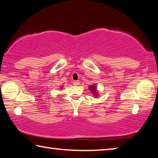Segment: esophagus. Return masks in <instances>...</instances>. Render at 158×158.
I'll return each mask as SVG.
<instances>
[{
    "label": "esophagus",
    "mask_w": 158,
    "mask_h": 158,
    "mask_svg": "<svg viewBox=\"0 0 158 158\" xmlns=\"http://www.w3.org/2000/svg\"><path fill=\"white\" fill-rule=\"evenodd\" d=\"M74 84L76 85H79V81H74Z\"/></svg>",
    "instance_id": "1"
}]
</instances>
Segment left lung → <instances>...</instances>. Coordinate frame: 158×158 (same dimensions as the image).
Here are the masks:
<instances>
[{
	"instance_id": "8db88e82",
	"label": "left lung",
	"mask_w": 158,
	"mask_h": 158,
	"mask_svg": "<svg viewBox=\"0 0 158 158\" xmlns=\"http://www.w3.org/2000/svg\"><path fill=\"white\" fill-rule=\"evenodd\" d=\"M89 89L91 91V93L93 94V95L97 97L98 96V91L97 90V86L95 85H91L89 86Z\"/></svg>"
}]
</instances>
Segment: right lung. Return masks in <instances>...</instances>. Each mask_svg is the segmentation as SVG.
I'll list each match as a JSON object with an SVG mask.
<instances>
[{"label": "right lung", "instance_id": "right-lung-1", "mask_svg": "<svg viewBox=\"0 0 158 158\" xmlns=\"http://www.w3.org/2000/svg\"><path fill=\"white\" fill-rule=\"evenodd\" d=\"M63 86H62V85H60V88H62Z\"/></svg>", "mask_w": 158, "mask_h": 158}]
</instances>
